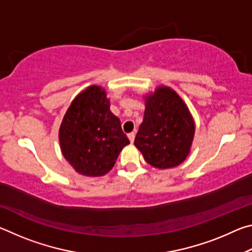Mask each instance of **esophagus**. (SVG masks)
Listing matches in <instances>:
<instances>
[{
  "mask_svg": "<svg viewBox=\"0 0 252 252\" xmlns=\"http://www.w3.org/2000/svg\"><path fill=\"white\" fill-rule=\"evenodd\" d=\"M134 136H135L134 132H131V133L127 134V138H129V140H130V142H131V143H133V141H134Z\"/></svg>",
  "mask_w": 252,
  "mask_h": 252,
  "instance_id": "esophagus-1",
  "label": "esophagus"
}]
</instances>
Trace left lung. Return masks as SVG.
<instances>
[{"label":"left lung","instance_id":"8db88e82","mask_svg":"<svg viewBox=\"0 0 252 252\" xmlns=\"http://www.w3.org/2000/svg\"><path fill=\"white\" fill-rule=\"evenodd\" d=\"M144 101V117L134 146L152 167H177L190 153L195 131L193 118L177 92L168 87L157 88Z\"/></svg>","mask_w":252,"mask_h":252}]
</instances>
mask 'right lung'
<instances>
[{"label":"right lung","instance_id":"add662e5","mask_svg":"<svg viewBox=\"0 0 252 252\" xmlns=\"http://www.w3.org/2000/svg\"><path fill=\"white\" fill-rule=\"evenodd\" d=\"M63 157L76 172L101 177L113 168L122 149L130 143L110 100L99 85L79 93L64 114L59 130Z\"/></svg>","mask_w":252,"mask_h":252}]
</instances>
